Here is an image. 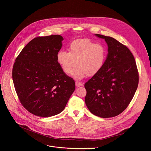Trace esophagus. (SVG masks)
Returning <instances> with one entry per match:
<instances>
[{"label":"esophagus","instance_id":"obj_1","mask_svg":"<svg viewBox=\"0 0 151 151\" xmlns=\"http://www.w3.org/2000/svg\"><path fill=\"white\" fill-rule=\"evenodd\" d=\"M75 84H76V86L78 87H80L82 85V82H81L79 81H76L75 82Z\"/></svg>","mask_w":151,"mask_h":151}]
</instances>
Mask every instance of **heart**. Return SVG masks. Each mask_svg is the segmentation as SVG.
<instances>
[{"mask_svg": "<svg viewBox=\"0 0 151 151\" xmlns=\"http://www.w3.org/2000/svg\"><path fill=\"white\" fill-rule=\"evenodd\" d=\"M68 50L69 52L59 51L57 55V61L66 73H70L76 64L71 73V76L76 79L98 73L104 67L106 58L105 47L88 39L73 41L69 45Z\"/></svg>", "mask_w": 151, "mask_h": 151, "instance_id": "heart-1", "label": "heart"}]
</instances>
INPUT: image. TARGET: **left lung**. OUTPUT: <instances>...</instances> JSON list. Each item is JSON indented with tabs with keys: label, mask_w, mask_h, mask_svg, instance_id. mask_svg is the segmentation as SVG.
Here are the masks:
<instances>
[{
	"label": "left lung",
	"mask_w": 151,
	"mask_h": 151,
	"mask_svg": "<svg viewBox=\"0 0 151 151\" xmlns=\"http://www.w3.org/2000/svg\"><path fill=\"white\" fill-rule=\"evenodd\" d=\"M108 45V55L100 71L84 84L89 111L103 118L116 116L128 106L137 90L139 76L134 56L115 39L100 34Z\"/></svg>",
	"instance_id": "1"
}]
</instances>
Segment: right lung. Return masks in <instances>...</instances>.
I'll use <instances>...</instances> for the list:
<instances>
[{"label": "right lung", "mask_w": 151, "mask_h": 151, "mask_svg": "<svg viewBox=\"0 0 151 151\" xmlns=\"http://www.w3.org/2000/svg\"><path fill=\"white\" fill-rule=\"evenodd\" d=\"M63 37L52 35L34 38L14 64L12 77L18 97L30 113L50 117L61 113L75 89V83L57 61Z\"/></svg>", "instance_id": "obj_1"}]
</instances>
